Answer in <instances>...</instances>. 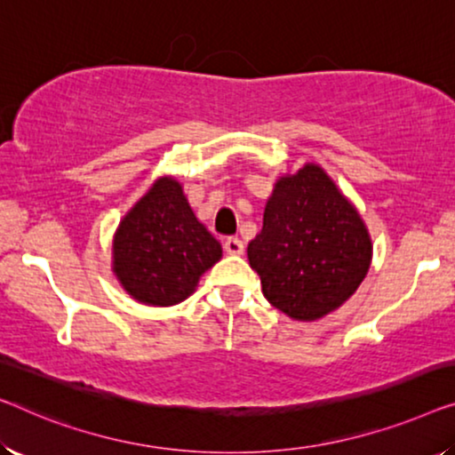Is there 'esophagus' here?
Masks as SVG:
<instances>
[{
  "label": "esophagus",
  "instance_id": "1",
  "mask_svg": "<svg viewBox=\"0 0 455 455\" xmlns=\"http://www.w3.org/2000/svg\"><path fill=\"white\" fill-rule=\"evenodd\" d=\"M225 251L228 255H243L245 245H243V241L236 239V236H228V239L225 241Z\"/></svg>",
  "mask_w": 455,
  "mask_h": 455
}]
</instances>
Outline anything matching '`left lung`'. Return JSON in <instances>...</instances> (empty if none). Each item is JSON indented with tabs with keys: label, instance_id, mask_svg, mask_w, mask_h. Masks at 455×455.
<instances>
[{
	"label": "left lung",
	"instance_id": "1",
	"mask_svg": "<svg viewBox=\"0 0 455 455\" xmlns=\"http://www.w3.org/2000/svg\"><path fill=\"white\" fill-rule=\"evenodd\" d=\"M251 267L271 307L316 321L355 294L371 263V239L355 206L315 163L275 181Z\"/></svg>",
	"mask_w": 455,
	"mask_h": 455
}]
</instances>
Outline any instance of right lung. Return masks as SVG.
<instances>
[{
	"label": "right lung",
	"mask_w": 455,
	"mask_h": 455,
	"mask_svg": "<svg viewBox=\"0 0 455 455\" xmlns=\"http://www.w3.org/2000/svg\"><path fill=\"white\" fill-rule=\"evenodd\" d=\"M220 257V243L196 219L180 181L159 178L120 220L112 269L134 300L173 307Z\"/></svg>",
	"instance_id": "1"
}]
</instances>
